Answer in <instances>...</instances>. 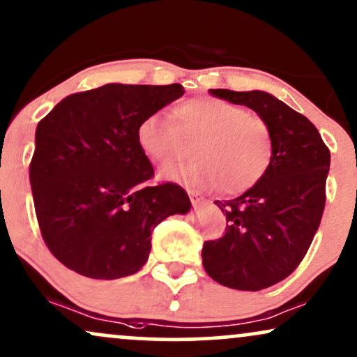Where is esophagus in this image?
Wrapping results in <instances>:
<instances>
[{
  "label": "esophagus",
  "mask_w": 357,
  "mask_h": 357,
  "mask_svg": "<svg viewBox=\"0 0 357 357\" xmlns=\"http://www.w3.org/2000/svg\"><path fill=\"white\" fill-rule=\"evenodd\" d=\"M188 194H189V197H191V202L194 207H199L202 202H204V197H202L197 191H194V189H188Z\"/></svg>",
  "instance_id": "obj_1"
}]
</instances>
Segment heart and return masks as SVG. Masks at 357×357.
<instances>
[{
    "instance_id": "heart-1",
    "label": "heart",
    "mask_w": 357,
    "mask_h": 357,
    "mask_svg": "<svg viewBox=\"0 0 357 357\" xmlns=\"http://www.w3.org/2000/svg\"><path fill=\"white\" fill-rule=\"evenodd\" d=\"M173 116L153 112L137 125V143L143 155L161 163L194 139V158L168 163L160 174L168 181L192 188L220 186L227 194L243 192L261 181L272 165L273 133L264 116L247 114L236 103L215 97H192L174 107Z\"/></svg>"
}]
</instances>
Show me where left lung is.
<instances>
[{
    "label": "left lung",
    "mask_w": 357,
    "mask_h": 357,
    "mask_svg": "<svg viewBox=\"0 0 357 357\" xmlns=\"http://www.w3.org/2000/svg\"><path fill=\"white\" fill-rule=\"evenodd\" d=\"M209 92L252 108L272 126L267 174L236 199L215 201L229 225L222 237L202 247V265L212 280L259 291L285 280L308 252L323 218L331 156L317 126L277 97L261 90Z\"/></svg>",
    "instance_id": "1"
}]
</instances>
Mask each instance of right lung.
<instances>
[{"label": "right lung", "mask_w": 357, "mask_h": 357, "mask_svg": "<svg viewBox=\"0 0 357 357\" xmlns=\"http://www.w3.org/2000/svg\"><path fill=\"white\" fill-rule=\"evenodd\" d=\"M184 93L181 84H107L72 93L36 128L29 165L36 218L47 249L84 277L137 273L161 220L186 214L179 184H150L155 169L137 125Z\"/></svg>", "instance_id": "obj_1"}]
</instances>
